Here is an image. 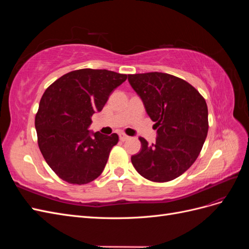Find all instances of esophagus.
I'll return each mask as SVG.
<instances>
[{
  "label": "esophagus",
  "instance_id": "esophagus-1",
  "mask_svg": "<svg viewBox=\"0 0 249 249\" xmlns=\"http://www.w3.org/2000/svg\"><path fill=\"white\" fill-rule=\"evenodd\" d=\"M118 135H119V139H120V140H122V141H126L127 139H129V138H130V137H129V136H127V135H125L124 133H119Z\"/></svg>",
  "mask_w": 249,
  "mask_h": 249
}]
</instances>
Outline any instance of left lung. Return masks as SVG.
I'll return each instance as SVG.
<instances>
[{"label": "left lung", "instance_id": "8db88e82", "mask_svg": "<svg viewBox=\"0 0 249 249\" xmlns=\"http://www.w3.org/2000/svg\"><path fill=\"white\" fill-rule=\"evenodd\" d=\"M127 80L158 134L153 144L139 138L141 150L132 156L133 166L152 182H169L197 159L209 129L207 103L189 83L169 73L127 74Z\"/></svg>", "mask_w": 249, "mask_h": 249}]
</instances>
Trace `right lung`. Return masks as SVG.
<instances>
[{
	"instance_id": "right-lung-1",
	"label": "right lung",
	"mask_w": 249,
	"mask_h": 249,
	"mask_svg": "<svg viewBox=\"0 0 249 249\" xmlns=\"http://www.w3.org/2000/svg\"><path fill=\"white\" fill-rule=\"evenodd\" d=\"M126 74L84 69L65 73L44 91L35 116L40 152L65 182L84 185L101 176L118 135L90 132L91 116L100 112Z\"/></svg>"
}]
</instances>
